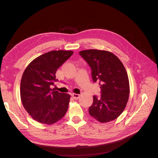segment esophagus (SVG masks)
<instances>
[{
    "label": "esophagus",
    "instance_id": "34e87169",
    "mask_svg": "<svg viewBox=\"0 0 158 158\" xmlns=\"http://www.w3.org/2000/svg\"><path fill=\"white\" fill-rule=\"evenodd\" d=\"M71 96L73 97V99H78L80 98V94H72Z\"/></svg>",
    "mask_w": 158,
    "mask_h": 158
}]
</instances>
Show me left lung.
<instances>
[{
	"instance_id": "1",
	"label": "left lung",
	"mask_w": 158,
	"mask_h": 158,
	"mask_svg": "<svg viewBox=\"0 0 158 158\" xmlns=\"http://www.w3.org/2000/svg\"><path fill=\"white\" fill-rule=\"evenodd\" d=\"M79 54L92 69L94 82H99L101 88V96L94 95L89 114L101 123L114 120L125 109L130 93L125 66L117 56L107 51L84 50Z\"/></svg>"
}]
</instances>
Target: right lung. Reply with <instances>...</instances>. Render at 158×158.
Masks as SVG:
<instances>
[{
	"label": "right lung",
	"mask_w": 158,
	"mask_h": 158,
	"mask_svg": "<svg viewBox=\"0 0 158 158\" xmlns=\"http://www.w3.org/2000/svg\"><path fill=\"white\" fill-rule=\"evenodd\" d=\"M73 54L71 51H52L37 57L23 72L20 97L23 107L36 121L52 125L63 118L70 95L51 89L56 72Z\"/></svg>",
	"instance_id": "add662e5"
}]
</instances>
